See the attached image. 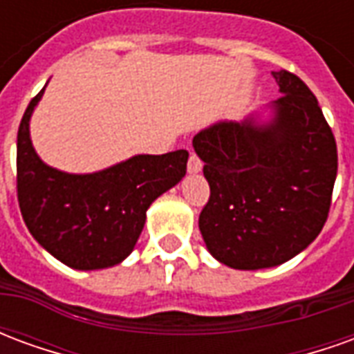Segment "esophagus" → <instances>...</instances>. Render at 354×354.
I'll return each instance as SVG.
<instances>
[{
  "mask_svg": "<svg viewBox=\"0 0 354 354\" xmlns=\"http://www.w3.org/2000/svg\"><path fill=\"white\" fill-rule=\"evenodd\" d=\"M201 170H203V162H201V159L197 155L192 153L189 161H187V172H189V174H199Z\"/></svg>",
  "mask_w": 354,
  "mask_h": 354,
  "instance_id": "esophagus-1",
  "label": "esophagus"
}]
</instances>
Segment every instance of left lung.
<instances>
[{
    "instance_id": "1",
    "label": "left lung",
    "mask_w": 354,
    "mask_h": 354,
    "mask_svg": "<svg viewBox=\"0 0 354 354\" xmlns=\"http://www.w3.org/2000/svg\"><path fill=\"white\" fill-rule=\"evenodd\" d=\"M282 94L243 121H218L193 138L210 199L199 216L208 252L231 269L292 260L319 237L335 174L334 134L304 81L281 70Z\"/></svg>"
}]
</instances>
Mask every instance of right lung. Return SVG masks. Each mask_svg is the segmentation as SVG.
I'll return each mask as SVG.
<instances>
[{"label":"right lung","instance_id":"add662e5","mask_svg":"<svg viewBox=\"0 0 354 354\" xmlns=\"http://www.w3.org/2000/svg\"><path fill=\"white\" fill-rule=\"evenodd\" d=\"M45 87L30 102L17 136L22 218L32 237L64 266L77 271L113 267L134 250L151 203L182 182L189 153L132 155L87 174L55 169L37 155L30 136V119Z\"/></svg>","mask_w":354,"mask_h":354}]
</instances>
